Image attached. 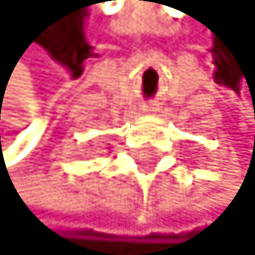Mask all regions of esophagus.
I'll list each match as a JSON object with an SVG mask.
<instances>
[{"label":"esophagus","mask_w":255,"mask_h":255,"mask_svg":"<svg viewBox=\"0 0 255 255\" xmlns=\"http://www.w3.org/2000/svg\"><path fill=\"white\" fill-rule=\"evenodd\" d=\"M151 111H155V108H151V106H149V108H144V113H151Z\"/></svg>","instance_id":"1"}]
</instances>
